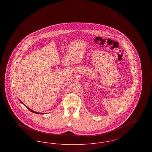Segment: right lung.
I'll list each match as a JSON object with an SVG mask.
<instances>
[{
  "label": "right lung",
  "mask_w": 152,
  "mask_h": 152,
  "mask_svg": "<svg viewBox=\"0 0 152 152\" xmlns=\"http://www.w3.org/2000/svg\"><path fill=\"white\" fill-rule=\"evenodd\" d=\"M21 102H22V101H20ZM22 104H23V102H22ZM26 106V105H25ZM26 108H27L29 109V110L31 111V112H33V113H36V114H44V113H39V112H35V111H34V110H31V109H29V108H28L27 106H26Z\"/></svg>",
  "instance_id": "obj_1"
}]
</instances>
